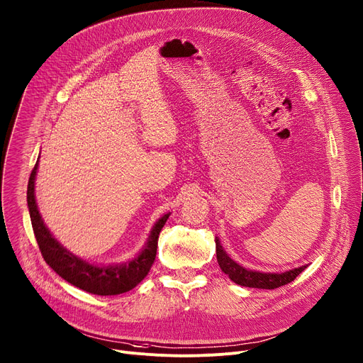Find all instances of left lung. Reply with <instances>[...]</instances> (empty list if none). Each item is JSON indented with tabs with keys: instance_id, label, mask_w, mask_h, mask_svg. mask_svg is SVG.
Instances as JSON below:
<instances>
[{
	"instance_id": "8db88e82",
	"label": "left lung",
	"mask_w": 363,
	"mask_h": 363,
	"mask_svg": "<svg viewBox=\"0 0 363 363\" xmlns=\"http://www.w3.org/2000/svg\"><path fill=\"white\" fill-rule=\"evenodd\" d=\"M216 255L217 262H219L220 269L225 274L229 276L232 281L240 286L247 287H257V289H277L280 286H284L287 283L294 281L305 269L306 265L298 267L291 272L284 273H259V272H251L244 269L242 265L236 264L233 259L229 258L226 251L222 248L219 239L216 238Z\"/></svg>"
}]
</instances>
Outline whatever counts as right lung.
Returning <instances> with one entry per match:
<instances>
[{
	"label": "right lung",
	"instance_id": "add662e5",
	"mask_svg": "<svg viewBox=\"0 0 363 363\" xmlns=\"http://www.w3.org/2000/svg\"><path fill=\"white\" fill-rule=\"evenodd\" d=\"M38 171V162L33 167V171L28 184V207L30 213L32 228L35 232V238L40 254L46 264L57 272L64 280L71 283L83 291L101 295L111 296L125 294L134 289L144 277L150 272L152 265L156 258L157 251V239L162 228L164 226L169 214L160 217L159 222L155 225L150 238L146 247L141 254L133 261L121 265H109V267H99V265L89 264L82 258L72 255L62 245L58 244V240L50 233L48 228L43 225L42 217L38 211L36 200H35V177Z\"/></svg>",
	"mask_w": 363,
	"mask_h": 363
}]
</instances>
